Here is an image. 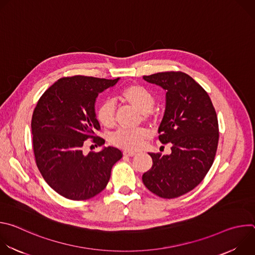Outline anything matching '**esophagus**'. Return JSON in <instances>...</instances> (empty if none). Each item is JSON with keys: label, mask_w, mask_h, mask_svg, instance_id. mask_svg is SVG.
I'll use <instances>...</instances> for the list:
<instances>
[{"label": "esophagus", "mask_w": 255, "mask_h": 255, "mask_svg": "<svg viewBox=\"0 0 255 255\" xmlns=\"http://www.w3.org/2000/svg\"><path fill=\"white\" fill-rule=\"evenodd\" d=\"M123 154L126 155V156H130V157H131V156L136 155V152H135V151H130V150H124Z\"/></svg>", "instance_id": "esophagus-1"}]
</instances>
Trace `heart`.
Wrapping results in <instances>:
<instances>
[{
    "label": "heart",
    "instance_id": "heart-1",
    "mask_svg": "<svg viewBox=\"0 0 255 255\" xmlns=\"http://www.w3.org/2000/svg\"><path fill=\"white\" fill-rule=\"evenodd\" d=\"M120 99L135 108L144 118H147L155 104L153 95L140 85L126 87L120 94ZM115 103L111 100L102 103L97 111L98 121L105 127L111 128L115 124ZM149 137L148 130L138 129H119L111 136V142L118 147L135 150L142 146L143 141Z\"/></svg>",
    "mask_w": 255,
    "mask_h": 255
}]
</instances>
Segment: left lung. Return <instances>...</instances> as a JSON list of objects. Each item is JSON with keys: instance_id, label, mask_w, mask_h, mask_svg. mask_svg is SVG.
I'll return each instance as SVG.
<instances>
[{"instance_id": "obj_1", "label": "left lung", "mask_w": 255, "mask_h": 255, "mask_svg": "<svg viewBox=\"0 0 255 255\" xmlns=\"http://www.w3.org/2000/svg\"><path fill=\"white\" fill-rule=\"evenodd\" d=\"M143 80L165 91L158 138L171 144V153H148L152 167L142 181L158 197L176 198L196 188L213 164L219 140L217 114L207 92L185 72H157Z\"/></svg>"}]
</instances>
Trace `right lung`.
Wrapping results in <instances>:
<instances>
[{
	"mask_svg": "<svg viewBox=\"0 0 255 255\" xmlns=\"http://www.w3.org/2000/svg\"><path fill=\"white\" fill-rule=\"evenodd\" d=\"M119 80L83 76L59 79L34 109L31 128L36 164L48 186L66 199L88 200L101 193L112 166L122 158V152L112 146L84 152L89 138L100 146L105 143L94 136L101 129L95 105L98 96Z\"/></svg>",
	"mask_w": 255,
	"mask_h": 255,
	"instance_id": "1",
	"label": "right lung"
}]
</instances>
